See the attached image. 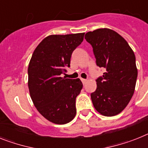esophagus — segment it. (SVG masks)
<instances>
[{"label": "esophagus", "mask_w": 148, "mask_h": 148, "mask_svg": "<svg viewBox=\"0 0 148 148\" xmlns=\"http://www.w3.org/2000/svg\"><path fill=\"white\" fill-rule=\"evenodd\" d=\"M81 81L84 84H85L86 83V79H81Z\"/></svg>", "instance_id": "esophagus-1"}]
</instances>
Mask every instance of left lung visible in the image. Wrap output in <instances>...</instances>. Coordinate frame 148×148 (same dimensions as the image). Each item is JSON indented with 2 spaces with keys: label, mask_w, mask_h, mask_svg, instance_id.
I'll return each instance as SVG.
<instances>
[{
  "label": "left lung",
  "mask_w": 148,
  "mask_h": 148,
  "mask_svg": "<svg viewBox=\"0 0 148 148\" xmlns=\"http://www.w3.org/2000/svg\"><path fill=\"white\" fill-rule=\"evenodd\" d=\"M85 39L92 47L96 64L105 70L91 93L93 106L101 115L115 116L127 106L135 91L138 70L134 52L122 36L109 28L87 32Z\"/></svg>",
  "instance_id": "8db88e82"
}]
</instances>
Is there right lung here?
I'll return each mask as SVG.
<instances>
[{
    "label": "right lung",
    "mask_w": 148,
    "mask_h": 148,
    "mask_svg": "<svg viewBox=\"0 0 148 148\" xmlns=\"http://www.w3.org/2000/svg\"><path fill=\"white\" fill-rule=\"evenodd\" d=\"M85 33L53 34L34 49L28 68L30 96L37 110L50 122L66 124L76 115V98L83 84L77 79L62 77L70 67L73 51Z\"/></svg>",
    "instance_id": "add662e5"
}]
</instances>
